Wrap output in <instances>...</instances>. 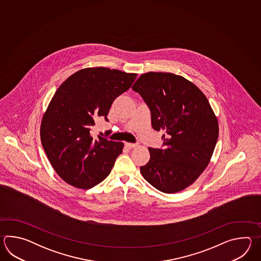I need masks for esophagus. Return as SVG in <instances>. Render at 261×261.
<instances>
[{"instance_id":"obj_1","label":"esophagus","mask_w":261,"mask_h":261,"mask_svg":"<svg viewBox=\"0 0 261 261\" xmlns=\"http://www.w3.org/2000/svg\"><path fill=\"white\" fill-rule=\"evenodd\" d=\"M125 145L128 147V149H133V148H135L138 144H132V143H125Z\"/></svg>"}]
</instances>
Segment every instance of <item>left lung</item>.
<instances>
[{
    "instance_id": "8db88e82",
    "label": "left lung",
    "mask_w": 261,
    "mask_h": 261,
    "mask_svg": "<svg viewBox=\"0 0 261 261\" xmlns=\"http://www.w3.org/2000/svg\"><path fill=\"white\" fill-rule=\"evenodd\" d=\"M133 90L148 106L153 128L163 132L162 147H149L141 173L161 192L181 191L204 171L216 147L218 122L211 106L194 84L171 72L144 73Z\"/></svg>"
}]
</instances>
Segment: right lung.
Returning a JSON list of instances; mask_svg holds the SVG:
<instances>
[{
	"mask_svg": "<svg viewBox=\"0 0 261 261\" xmlns=\"http://www.w3.org/2000/svg\"><path fill=\"white\" fill-rule=\"evenodd\" d=\"M136 73L108 68H87L61 84L41 124V141L56 172L66 183L90 189L111 172L123 143L91 130L105 118L113 101L133 85Z\"/></svg>",
	"mask_w": 261,
	"mask_h": 261,
	"instance_id": "1",
	"label": "right lung"
}]
</instances>
